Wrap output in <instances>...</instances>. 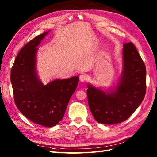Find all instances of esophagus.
Here are the masks:
<instances>
[{
	"instance_id": "1",
	"label": "esophagus",
	"mask_w": 157,
	"mask_h": 157,
	"mask_svg": "<svg viewBox=\"0 0 157 157\" xmlns=\"http://www.w3.org/2000/svg\"><path fill=\"white\" fill-rule=\"evenodd\" d=\"M79 78H80V82H84L85 80H86V79L87 78V77L85 75H80V77H79Z\"/></svg>"
}]
</instances>
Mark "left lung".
I'll list each match as a JSON object with an SVG mask.
<instances>
[{
    "mask_svg": "<svg viewBox=\"0 0 157 157\" xmlns=\"http://www.w3.org/2000/svg\"><path fill=\"white\" fill-rule=\"evenodd\" d=\"M123 68L115 90L105 92L88 84V101L96 121L115 124L127 120L140 106L146 93V68L132 42L122 48Z\"/></svg>",
    "mask_w": 157,
    "mask_h": 157,
    "instance_id": "left-lung-1",
    "label": "left lung"
}]
</instances>
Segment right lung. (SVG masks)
Wrapping results in <instances>:
<instances>
[{
    "mask_svg": "<svg viewBox=\"0 0 157 157\" xmlns=\"http://www.w3.org/2000/svg\"><path fill=\"white\" fill-rule=\"evenodd\" d=\"M48 33L38 35L19 52L11 69L10 80L14 101L22 115L35 124L52 127L63 118L79 77L56 79L46 85L38 77L36 47Z\"/></svg>",
    "mask_w": 157,
    "mask_h": 157,
    "instance_id": "1",
    "label": "right lung"
}]
</instances>
